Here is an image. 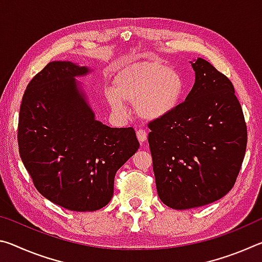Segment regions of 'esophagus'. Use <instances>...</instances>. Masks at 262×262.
<instances>
[{
    "label": "esophagus",
    "mask_w": 262,
    "mask_h": 262,
    "mask_svg": "<svg viewBox=\"0 0 262 262\" xmlns=\"http://www.w3.org/2000/svg\"><path fill=\"white\" fill-rule=\"evenodd\" d=\"M147 135H148L147 132H145L144 129H137V132H136V136L141 143H143V142L147 140Z\"/></svg>",
    "instance_id": "esophagus-1"
}]
</instances>
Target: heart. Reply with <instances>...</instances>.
<instances>
[{"label":"heart","instance_id":"heart-1","mask_svg":"<svg viewBox=\"0 0 262 262\" xmlns=\"http://www.w3.org/2000/svg\"><path fill=\"white\" fill-rule=\"evenodd\" d=\"M185 82L174 68L156 61L133 63L119 72L113 86L104 90V96L113 112L127 115V103L134 104L137 114L147 120H155L171 113L181 99Z\"/></svg>","mask_w":262,"mask_h":262}]
</instances>
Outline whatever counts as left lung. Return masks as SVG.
Listing matches in <instances>:
<instances>
[{
	"mask_svg": "<svg viewBox=\"0 0 262 262\" xmlns=\"http://www.w3.org/2000/svg\"><path fill=\"white\" fill-rule=\"evenodd\" d=\"M190 63L195 83L184 103L148 125L158 196L178 210L228 194L247 144L245 118L231 81L201 57Z\"/></svg>",
	"mask_w": 262,
	"mask_h": 262,
	"instance_id": "obj_1",
	"label": "left lung"
}]
</instances>
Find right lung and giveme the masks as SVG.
Masks as SVG:
<instances>
[{
  "label": "right lung",
  "mask_w": 262,
  "mask_h": 262,
  "mask_svg": "<svg viewBox=\"0 0 262 262\" xmlns=\"http://www.w3.org/2000/svg\"><path fill=\"white\" fill-rule=\"evenodd\" d=\"M89 68L50 62L26 86L18 118L21 161L39 193L72 211H94L113 196L117 171L140 147L134 128L96 120L75 77Z\"/></svg>",
  "instance_id": "add662e5"
}]
</instances>
